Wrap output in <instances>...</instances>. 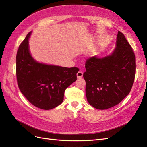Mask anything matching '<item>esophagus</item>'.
Here are the masks:
<instances>
[{
  "label": "esophagus",
  "instance_id": "obj_1",
  "mask_svg": "<svg viewBox=\"0 0 147 147\" xmlns=\"http://www.w3.org/2000/svg\"><path fill=\"white\" fill-rule=\"evenodd\" d=\"M77 75V78L78 79H81L82 76H83V73H82V72H81V71H79V72H78V73L76 74Z\"/></svg>",
  "mask_w": 147,
  "mask_h": 147
}]
</instances>
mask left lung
Here are the masks:
<instances>
[{
  "label": "left lung",
  "instance_id": "obj_1",
  "mask_svg": "<svg viewBox=\"0 0 147 147\" xmlns=\"http://www.w3.org/2000/svg\"><path fill=\"white\" fill-rule=\"evenodd\" d=\"M86 95L89 104L104 110L119 104L129 94L135 75V56L122 32L110 55L94 56L86 63Z\"/></svg>",
  "mask_w": 147,
  "mask_h": 147
}]
</instances>
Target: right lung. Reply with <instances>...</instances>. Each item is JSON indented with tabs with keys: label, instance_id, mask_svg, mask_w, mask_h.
Here are the masks:
<instances>
[{
	"label": "right lung",
	"instance_id": "add662e5",
	"mask_svg": "<svg viewBox=\"0 0 147 147\" xmlns=\"http://www.w3.org/2000/svg\"><path fill=\"white\" fill-rule=\"evenodd\" d=\"M28 33L18 48L16 74L21 92L33 106L50 110L61 104L66 89L77 80L78 67H66L40 63L29 49Z\"/></svg>",
	"mask_w": 147,
	"mask_h": 147
}]
</instances>
